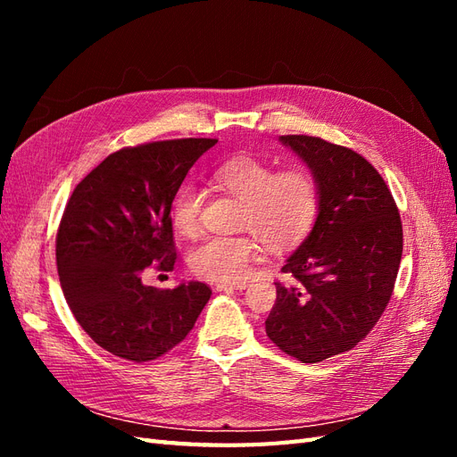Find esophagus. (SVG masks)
I'll return each instance as SVG.
<instances>
[{"label":"esophagus","instance_id":"obj_1","mask_svg":"<svg viewBox=\"0 0 457 457\" xmlns=\"http://www.w3.org/2000/svg\"><path fill=\"white\" fill-rule=\"evenodd\" d=\"M247 282H219L215 284L217 292H225V289H245Z\"/></svg>","mask_w":457,"mask_h":457}]
</instances>
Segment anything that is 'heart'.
I'll return each mask as SVG.
<instances>
[{
    "label": "heart",
    "instance_id": "1",
    "mask_svg": "<svg viewBox=\"0 0 457 457\" xmlns=\"http://www.w3.org/2000/svg\"><path fill=\"white\" fill-rule=\"evenodd\" d=\"M212 183L244 205L240 228L255 234L272 252L299 244L320 212V179L309 168L278 171L257 158H232L215 168ZM202 205L204 192L198 187L183 185L177 190L171 220L179 234L195 237L200 230ZM256 239L250 234L205 238L188 253L190 270L213 282L242 280L261 257Z\"/></svg>",
    "mask_w": 457,
    "mask_h": 457
}]
</instances>
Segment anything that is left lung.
I'll return each instance as SVG.
<instances>
[{
	"mask_svg": "<svg viewBox=\"0 0 457 457\" xmlns=\"http://www.w3.org/2000/svg\"><path fill=\"white\" fill-rule=\"evenodd\" d=\"M320 179L314 227L276 284L269 339L299 362L351 351L378 324L403 257V223L389 187L358 152L311 135H282Z\"/></svg>",
	"mask_w": 457,
	"mask_h": 457,
	"instance_id": "8db88e82",
	"label": "left lung"
}]
</instances>
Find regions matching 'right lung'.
<instances>
[{
  "label": "right lung",
  "instance_id": "right-lung-1",
  "mask_svg": "<svg viewBox=\"0 0 457 457\" xmlns=\"http://www.w3.org/2000/svg\"><path fill=\"white\" fill-rule=\"evenodd\" d=\"M217 139L126 146L81 179L57 230L64 299L86 334L114 356L143 364L177 347L195 328L212 289L141 282L154 265L173 270L171 204L195 162Z\"/></svg>",
  "mask_w": 457,
  "mask_h": 457
}]
</instances>
